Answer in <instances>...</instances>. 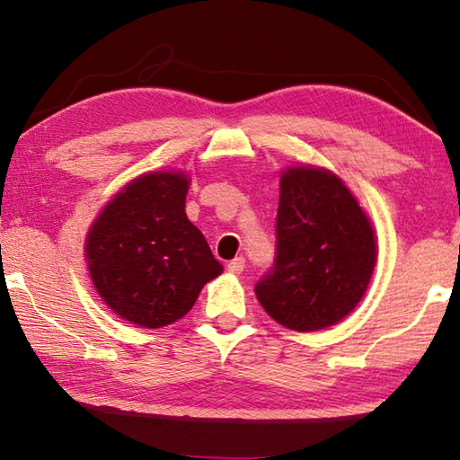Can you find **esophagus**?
Here are the masks:
<instances>
[{
	"label": "esophagus",
	"mask_w": 460,
	"mask_h": 460,
	"mask_svg": "<svg viewBox=\"0 0 460 460\" xmlns=\"http://www.w3.org/2000/svg\"><path fill=\"white\" fill-rule=\"evenodd\" d=\"M227 269H229V273H233V275H241L243 269H245V259L235 257L233 261H229Z\"/></svg>",
	"instance_id": "34e87169"
}]
</instances>
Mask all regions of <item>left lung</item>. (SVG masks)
Here are the masks:
<instances>
[{"instance_id":"8db88e82","label":"left lung","mask_w":460,"mask_h":460,"mask_svg":"<svg viewBox=\"0 0 460 460\" xmlns=\"http://www.w3.org/2000/svg\"><path fill=\"white\" fill-rule=\"evenodd\" d=\"M273 267L255 293L271 317L293 331L335 325L371 281L376 243L353 193L331 171L291 167L281 175Z\"/></svg>"}]
</instances>
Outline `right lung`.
Returning a JSON list of instances; mask_svg holds the SVG:
<instances>
[{"instance_id": "1", "label": "right lung", "mask_w": 460, "mask_h": 460, "mask_svg": "<svg viewBox=\"0 0 460 460\" xmlns=\"http://www.w3.org/2000/svg\"><path fill=\"white\" fill-rule=\"evenodd\" d=\"M181 173L135 179L105 205L87 235V265L102 299L121 319L159 329L181 319L207 281L223 273L187 219Z\"/></svg>"}]
</instances>
